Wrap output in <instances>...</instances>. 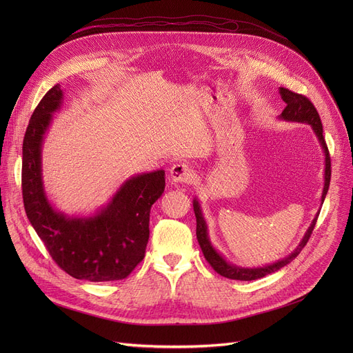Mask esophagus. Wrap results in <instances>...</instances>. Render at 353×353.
Returning <instances> with one entry per match:
<instances>
[{"instance_id": "1", "label": "esophagus", "mask_w": 353, "mask_h": 353, "mask_svg": "<svg viewBox=\"0 0 353 353\" xmlns=\"http://www.w3.org/2000/svg\"><path fill=\"white\" fill-rule=\"evenodd\" d=\"M170 179L173 183H190L194 179V174L189 164L176 163L170 169Z\"/></svg>"}]
</instances>
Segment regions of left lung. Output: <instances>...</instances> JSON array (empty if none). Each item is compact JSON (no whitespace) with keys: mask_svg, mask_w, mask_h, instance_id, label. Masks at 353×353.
I'll use <instances>...</instances> for the list:
<instances>
[{"mask_svg":"<svg viewBox=\"0 0 353 353\" xmlns=\"http://www.w3.org/2000/svg\"><path fill=\"white\" fill-rule=\"evenodd\" d=\"M281 96L283 99V101L286 103L285 110L282 111L281 119L286 120V121H298V123H307L312 125L314 134L318 136L321 145L323 148V153H325V186H323V193H322V203L326 197L327 189H329V183H330V156H329V150H327V145L323 137V127H322V121L319 117L318 110L314 108V105L312 104V101L298 94V92H293L288 88L281 87ZM193 209H194V214H196V221H197V226H196V236L199 240V245L201 248L203 254H205L206 261L210 263V266L221 276L228 277V279H234V281H256V279H261V277L270 274L276 270L282 269L283 266H286L288 263H290L293 259L301 253V250L306 246L307 240L314 229V225H316V220H318V214L316 217L313 219L312 225L309 226L306 234L303 236L302 242L299 243V246L294 249V252L292 254H289L288 257L282 259V261L263 266V268H254V269H248V268H239L234 265L228 263L223 257H221L214 248L212 246L209 236H208V225L205 221V217H203L201 209H200V203L194 199L193 200Z\"/></svg>","mask_w":353,"mask_h":353,"instance_id":"1","label":"left lung"}]
</instances>
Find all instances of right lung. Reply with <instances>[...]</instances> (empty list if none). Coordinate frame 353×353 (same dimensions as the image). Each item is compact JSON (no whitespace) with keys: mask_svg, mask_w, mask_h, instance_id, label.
Wrapping results in <instances>:
<instances>
[{"mask_svg":"<svg viewBox=\"0 0 353 353\" xmlns=\"http://www.w3.org/2000/svg\"><path fill=\"white\" fill-rule=\"evenodd\" d=\"M63 90L55 84L35 107L23 141V200L30 223L52 261L76 279L121 281L143 261L150 209L163 194L164 170L128 179L108 205L91 217L54 210L41 177V145Z\"/></svg>","mask_w":353,"mask_h":353,"instance_id":"1","label":"right lung"}]
</instances>
